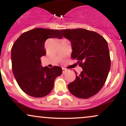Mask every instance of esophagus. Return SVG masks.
Listing matches in <instances>:
<instances>
[{
  "mask_svg": "<svg viewBox=\"0 0 126 126\" xmlns=\"http://www.w3.org/2000/svg\"><path fill=\"white\" fill-rule=\"evenodd\" d=\"M62 70H63V74H65V73H66V72H67V69H64V68H63V69H62Z\"/></svg>",
  "mask_w": 126,
  "mask_h": 126,
  "instance_id": "34e87169",
  "label": "esophagus"
}]
</instances>
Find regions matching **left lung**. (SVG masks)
<instances>
[{"instance_id":"1","label":"left lung","mask_w":126,"mask_h":126,"mask_svg":"<svg viewBox=\"0 0 126 126\" xmlns=\"http://www.w3.org/2000/svg\"><path fill=\"white\" fill-rule=\"evenodd\" d=\"M70 41L72 58L76 59L83 70L67 85L72 95L79 98L96 94L104 85L111 67L107 42L94 31L82 28L60 30Z\"/></svg>"}]
</instances>
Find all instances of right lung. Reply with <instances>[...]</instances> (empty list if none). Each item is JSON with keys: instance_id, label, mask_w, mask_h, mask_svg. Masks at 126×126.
<instances>
[{"instance_id": "1", "label": "right lung", "mask_w": 126, "mask_h": 126, "mask_svg": "<svg viewBox=\"0 0 126 126\" xmlns=\"http://www.w3.org/2000/svg\"><path fill=\"white\" fill-rule=\"evenodd\" d=\"M62 37L58 30L35 28L22 34L13 45V73L19 87L27 95L41 98L49 94L56 78L62 74L59 66L43 67L41 64V57L46 54V40Z\"/></svg>"}]
</instances>
